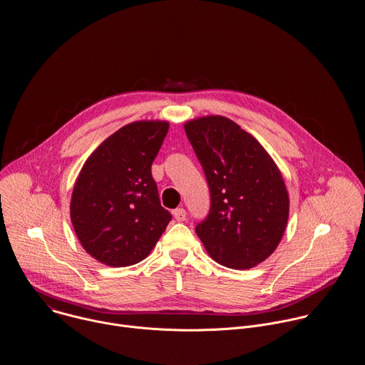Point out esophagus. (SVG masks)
Returning <instances> with one entry per match:
<instances>
[{"instance_id":"1","label":"esophagus","mask_w":365,"mask_h":365,"mask_svg":"<svg viewBox=\"0 0 365 365\" xmlns=\"http://www.w3.org/2000/svg\"><path fill=\"white\" fill-rule=\"evenodd\" d=\"M173 217L178 220V222H183L186 219V210L183 207H178L173 210Z\"/></svg>"}]
</instances>
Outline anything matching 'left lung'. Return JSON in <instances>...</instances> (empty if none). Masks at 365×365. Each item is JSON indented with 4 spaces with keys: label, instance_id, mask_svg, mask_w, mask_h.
<instances>
[{
    "label": "left lung",
    "instance_id": "8db88e82",
    "mask_svg": "<svg viewBox=\"0 0 365 365\" xmlns=\"http://www.w3.org/2000/svg\"><path fill=\"white\" fill-rule=\"evenodd\" d=\"M183 126L210 190V210L196 235L217 264L257 267L278 248L288 223L289 196L279 168L227 117L203 115Z\"/></svg>",
    "mask_w": 365,
    "mask_h": 365
}]
</instances>
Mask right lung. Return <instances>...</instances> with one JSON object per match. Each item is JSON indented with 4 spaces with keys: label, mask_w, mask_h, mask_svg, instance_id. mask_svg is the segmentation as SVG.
<instances>
[{
    "label": "right lung",
    "mask_w": 365,
    "mask_h": 365,
    "mask_svg": "<svg viewBox=\"0 0 365 365\" xmlns=\"http://www.w3.org/2000/svg\"><path fill=\"white\" fill-rule=\"evenodd\" d=\"M169 121L139 120L108 136L84 162L70 217L83 250L107 267L143 261L172 215L162 207L152 163Z\"/></svg>",
    "instance_id": "right-lung-1"
}]
</instances>
